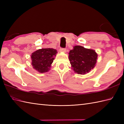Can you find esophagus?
<instances>
[{
	"mask_svg": "<svg viewBox=\"0 0 124 124\" xmlns=\"http://www.w3.org/2000/svg\"><path fill=\"white\" fill-rule=\"evenodd\" d=\"M60 52H66V49L64 48H61L60 49Z\"/></svg>",
	"mask_w": 124,
	"mask_h": 124,
	"instance_id": "esophagus-1",
	"label": "esophagus"
}]
</instances>
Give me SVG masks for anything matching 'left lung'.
<instances>
[{"label": "left lung", "instance_id": "left-lung-1", "mask_svg": "<svg viewBox=\"0 0 124 124\" xmlns=\"http://www.w3.org/2000/svg\"><path fill=\"white\" fill-rule=\"evenodd\" d=\"M72 69L78 74L84 75L93 69L96 63L97 54L94 50L76 46L69 53Z\"/></svg>", "mask_w": 124, "mask_h": 124}]
</instances>
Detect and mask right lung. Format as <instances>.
Wrapping results in <instances>:
<instances>
[{"instance_id":"1","label":"right lung","mask_w":124,"mask_h":124,"mask_svg":"<svg viewBox=\"0 0 124 124\" xmlns=\"http://www.w3.org/2000/svg\"><path fill=\"white\" fill-rule=\"evenodd\" d=\"M57 51L54 48H42L31 54L32 65L34 69L40 73L47 72L53 62Z\"/></svg>"}]
</instances>
